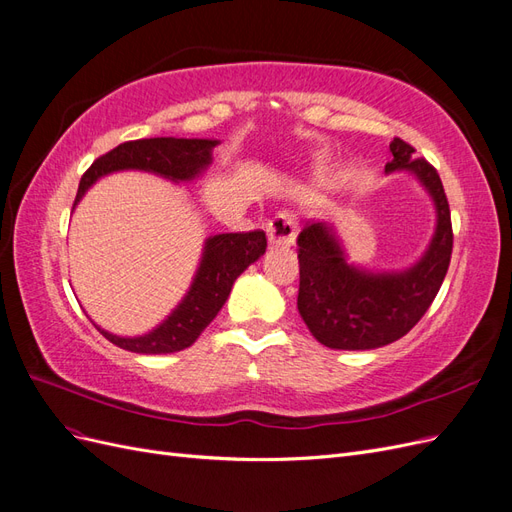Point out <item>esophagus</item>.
<instances>
[{
  "instance_id": "obj_1",
  "label": "esophagus",
  "mask_w": 512,
  "mask_h": 512,
  "mask_svg": "<svg viewBox=\"0 0 512 512\" xmlns=\"http://www.w3.org/2000/svg\"><path fill=\"white\" fill-rule=\"evenodd\" d=\"M297 220L288 211H280L275 218L267 224V237L273 247H290L297 239Z\"/></svg>"
}]
</instances>
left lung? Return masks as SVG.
Segmentation results:
<instances>
[{"mask_svg": "<svg viewBox=\"0 0 512 512\" xmlns=\"http://www.w3.org/2000/svg\"><path fill=\"white\" fill-rule=\"evenodd\" d=\"M384 173L406 170L436 207V230L423 256L404 271H369L348 262L335 226L314 222L301 230L297 307L320 344L335 350H374L404 337L423 318L444 282L453 252L451 209L438 170L414 158L401 138L391 143Z\"/></svg>", "mask_w": 512, "mask_h": 512, "instance_id": "obj_1", "label": "left lung"}]
</instances>
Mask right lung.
I'll list each match as a JSON object with an SVG mask.
<instances>
[{
    "label": "right lung",
    "mask_w": 512,
    "mask_h": 512,
    "mask_svg": "<svg viewBox=\"0 0 512 512\" xmlns=\"http://www.w3.org/2000/svg\"><path fill=\"white\" fill-rule=\"evenodd\" d=\"M220 141L213 138H141L128 141L98 158L81 177L74 207L81 203L85 192L98 179L117 170H145L168 181H194L213 162V147ZM72 207V209H74ZM267 237L262 230L254 232H224L205 239L194 280L181 303L170 312L156 329L136 337H121L106 331L94 322V327L108 342L138 354H170L190 348L209 322L218 316L226 303L237 277L265 254Z\"/></svg>",
    "instance_id": "1"
}]
</instances>
